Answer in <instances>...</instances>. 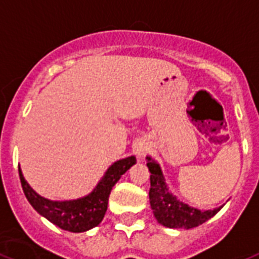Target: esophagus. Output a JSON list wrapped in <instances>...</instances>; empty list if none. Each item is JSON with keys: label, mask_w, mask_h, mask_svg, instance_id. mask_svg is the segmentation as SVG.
I'll list each match as a JSON object with an SVG mask.
<instances>
[{"label": "esophagus", "mask_w": 259, "mask_h": 259, "mask_svg": "<svg viewBox=\"0 0 259 259\" xmlns=\"http://www.w3.org/2000/svg\"><path fill=\"white\" fill-rule=\"evenodd\" d=\"M145 152H147V145L145 144L139 143V144L135 147V155L138 156V157H143Z\"/></svg>", "instance_id": "obj_1"}]
</instances>
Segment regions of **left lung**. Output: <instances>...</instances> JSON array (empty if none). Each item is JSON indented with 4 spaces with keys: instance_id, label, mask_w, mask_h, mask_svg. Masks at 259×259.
<instances>
[{
    "instance_id": "8db88e82",
    "label": "left lung",
    "mask_w": 259,
    "mask_h": 259,
    "mask_svg": "<svg viewBox=\"0 0 259 259\" xmlns=\"http://www.w3.org/2000/svg\"><path fill=\"white\" fill-rule=\"evenodd\" d=\"M147 166L151 172V188H149V202L153 215L157 222L170 229H192L208 221L215 215L224 206L213 210H200L189 206L169 191L164 179L163 170L159 163L147 156Z\"/></svg>"
}]
</instances>
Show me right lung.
Instances as JSON below:
<instances>
[{
	"mask_svg": "<svg viewBox=\"0 0 259 259\" xmlns=\"http://www.w3.org/2000/svg\"><path fill=\"white\" fill-rule=\"evenodd\" d=\"M134 164H136L135 156L117 160L112 165L108 166L103 177L87 196L65 201H53L39 196L25 180L19 166L18 170L23 193L30 205L40 215H44L45 219L59 226L61 229L72 233H82L93 229L102 222L106 214L111 189Z\"/></svg>",
	"mask_w": 259,
	"mask_h": 259,
	"instance_id": "obj_1",
	"label": "right lung"
}]
</instances>
